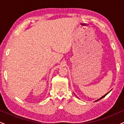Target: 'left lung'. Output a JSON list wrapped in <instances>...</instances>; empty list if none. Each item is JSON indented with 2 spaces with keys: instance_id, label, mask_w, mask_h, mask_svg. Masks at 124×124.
Segmentation results:
<instances>
[{
  "instance_id": "1",
  "label": "left lung",
  "mask_w": 124,
  "mask_h": 124,
  "mask_svg": "<svg viewBox=\"0 0 124 124\" xmlns=\"http://www.w3.org/2000/svg\"><path fill=\"white\" fill-rule=\"evenodd\" d=\"M108 93H107V94H105V95H104V96H103V97H101V98H100V99H99V100H97V101H98V100H100V99H103V97H105V96H106V95H107V94H108Z\"/></svg>"
}]
</instances>
